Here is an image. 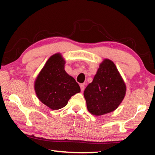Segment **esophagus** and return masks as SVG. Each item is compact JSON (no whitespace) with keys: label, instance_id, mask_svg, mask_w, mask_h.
I'll list each match as a JSON object with an SVG mask.
<instances>
[{"label":"esophagus","instance_id":"obj_1","mask_svg":"<svg viewBox=\"0 0 155 155\" xmlns=\"http://www.w3.org/2000/svg\"><path fill=\"white\" fill-rule=\"evenodd\" d=\"M80 87L81 91H83L84 90H85V85L84 84H80Z\"/></svg>","mask_w":155,"mask_h":155}]
</instances>
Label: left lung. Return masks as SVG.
I'll use <instances>...</instances> for the list:
<instances>
[{"instance_id":"left-lung-1","label":"left lung","mask_w":155,"mask_h":155,"mask_svg":"<svg viewBox=\"0 0 155 155\" xmlns=\"http://www.w3.org/2000/svg\"><path fill=\"white\" fill-rule=\"evenodd\" d=\"M126 90L125 83L114 63L104 59L93 81L84 91L87 110L96 116L114 111L124 99Z\"/></svg>"}]
</instances>
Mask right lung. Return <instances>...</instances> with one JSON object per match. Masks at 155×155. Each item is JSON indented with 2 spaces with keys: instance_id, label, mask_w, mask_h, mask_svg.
<instances>
[{
  "instance_id": "add662e5",
  "label": "right lung",
  "mask_w": 155,
  "mask_h": 155,
  "mask_svg": "<svg viewBox=\"0 0 155 155\" xmlns=\"http://www.w3.org/2000/svg\"><path fill=\"white\" fill-rule=\"evenodd\" d=\"M65 61L60 53L52 55L46 61L35 81L38 99L52 110L67 105L70 98L81 89L71 76L65 71Z\"/></svg>"
}]
</instances>
